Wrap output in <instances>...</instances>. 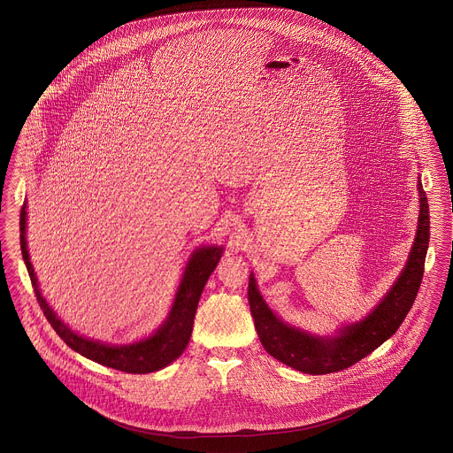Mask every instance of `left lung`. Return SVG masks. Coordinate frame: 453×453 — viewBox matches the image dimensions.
<instances>
[{"mask_svg": "<svg viewBox=\"0 0 453 453\" xmlns=\"http://www.w3.org/2000/svg\"><path fill=\"white\" fill-rule=\"evenodd\" d=\"M419 218L408 262L387 295L364 319L343 324L332 335H318L289 326L268 308L254 273L249 281V303L255 329L266 352L281 364L308 375L341 372L360 362L399 329L419 291L429 247V204L418 177Z\"/></svg>", "mask_w": 453, "mask_h": 453, "instance_id": "8db88e82", "label": "left lung"}]
</instances>
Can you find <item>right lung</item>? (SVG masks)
I'll list each match as a JSON object with an SVG mask.
<instances>
[{
	"mask_svg": "<svg viewBox=\"0 0 453 453\" xmlns=\"http://www.w3.org/2000/svg\"><path fill=\"white\" fill-rule=\"evenodd\" d=\"M26 210H27V203L22 204L21 218H19L22 258L31 276V283L39 301V306L44 311L45 318L60 335V339L72 350H75L96 364L110 366L114 370H121L126 373H134V375L158 372L172 362H175L189 342L201 293L211 273L219 264L224 247L201 245L189 255V260L183 270L172 308L168 311L165 320L150 335L131 343L100 342L72 331L65 322L57 316L56 311L42 296L37 283V276L31 264L29 250H27V239H26L27 211Z\"/></svg>",
	"mask_w": 453,
	"mask_h": 453,
	"instance_id": "1",
	"label": "right lung"
}]
</instances>
